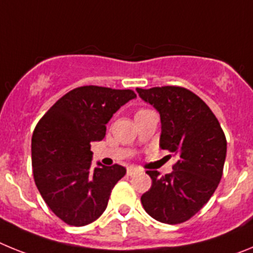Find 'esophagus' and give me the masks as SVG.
<instances>
[{"label":"esophagus","instance_id":"34e87169","mask_svg":"<svg viewBox=\"0 0 253 253\" xmlns=\"http://www.w3.org/2000/svg\"><path fill=\"white\" fill-rule=\"evenodd\" d=\"M138 171H139V169H138L137 167L130 166V167H128V169H126V173H128V176H134Z\"/></svg>","mask_w":253,"mask_h":253}]
</instances>
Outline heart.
<instances>
[{"instance_id":"heart-1","label":"heart","mask_w":253,"mask_h":253,"mask_svg":"<svg viewBox=\"0 0 253 253\" xmlns=\"http://www.w3.org/2000/svg\"><path fill=\"white\" fill-rule=\"evenodd\" d=\"M142 110H144V109H142Z\"/></svg>"}]
</instances>
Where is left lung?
<instances>
[{
	"label": "left lung",
	"instance_id": "obj_1",
	"mask_svg": "<svg viewBox=\"0 0 253 253\" xmlns=\"http://www.w3.org/2000/svg\"><path fill=\"white\" fill-rule=\"evenodd\" d=\"M137 92L160 113V147L177 156L169 175L147 171L152 186L140 202L158 222L184 223L209 202L222 178L227 154L224 131L210 107L185 87L137 88Z\"/></svg>",
	"mask_w": 253,
	"mask_h": 253
}]
</instances>
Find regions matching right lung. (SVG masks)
Returning <instances> with one entry per match:
<instances>
[{"label":"right lung","mask_w":253,"mask_h":253,"mask_svg":"<svg viewBox=\"0 0 253 253\" xmlns=\"http://www.w3.org/2000/svg\"><path fill=\"white\" fill-rule=\"evenodd\" d=\"M134 97L133 90L77 87L38 122L31 139L35 185L49 209L67 224L82 227L95 222L125 175L120 165L99 163L92 169L91 143L104 139L113 114Z\"/></svg>","instance_id":"obj_1"}]
</instances>
